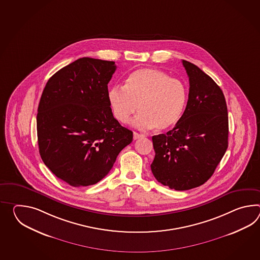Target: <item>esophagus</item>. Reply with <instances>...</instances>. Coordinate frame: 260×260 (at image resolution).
<instances>
[{"label": "esophagus", "mask_w": 260, "mask_h": 260, "mask_svg": "<svg viewBox=\"0 0 260 260\" xmlns=\"http://www.w3.org/2000/svg\"><path fill=\"white\" fill-rule=\"evenodd\" d=\"M141 137H143L142 134H140V133H133V139H134V140H138V139L141 138Z\"/></svg>", "instance_id": "34e87169"}]
</instances>
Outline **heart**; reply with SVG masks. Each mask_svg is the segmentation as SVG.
<instances>
[{
    "label": "heart",
    "instance_id": "obj_1",
    "mask_svg": "<svg viewBox=\"0 0 260 260\" xmlns=\"http://www.w3.org/2000/svg\"><path fill=\"white\" fill-rule=\"evenodd\" d=\"M188 99L182 81L153 68H142L127 76L123 87H112L108 101L117 121L126 123L137 111L134 127H155L165 132L174 127L183 116Z\"/></svg>",
    "mask_w": 260,
    "mask_h": 260
}]
</instances>
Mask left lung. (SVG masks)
<instances>
[{
	"mask_svg": "<svg viewBox=\"0 0 260 260\" xmlns=\"http://www.w3.org/2000/svg\"><path fill=\"white\" fill-rule=\"evenodd\" d=\"M189 78L188 101L178 123L152 137L151 171L162 185L188 190L203 185L228 149L229 116L219 86L195 64L182 60Z\"/></svg>",
	"mask_w": 260,
	"mask_h": 260,
	"instance_id": "obj_1",
	"label": "left lung"
}]
</instances>
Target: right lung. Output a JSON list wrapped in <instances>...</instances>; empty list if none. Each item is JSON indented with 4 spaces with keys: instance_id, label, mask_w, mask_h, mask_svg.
<instances>
[{
    "instance_id": "right-lung-1",
    "label": "right lung",
    "mask_w": 260,
    "mask_h": 260,
    "mask_svg": "<svg viewBox=\"0 0 260 260\" xmlns=\"http://www.w3.org/2000/svg\"><path fill=\"white\" fill-rule=\"evenodd\" d=\"M114 61L78 58L47 81L38 106L37 138L44 163L75 187L107 175L133 133L113 116L108 83Z\"/></svg>"
}]
</instances>
